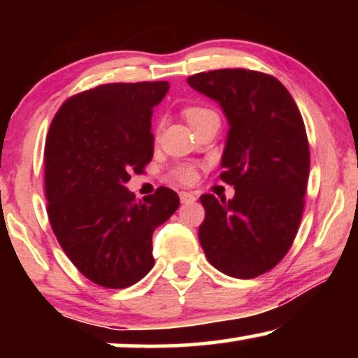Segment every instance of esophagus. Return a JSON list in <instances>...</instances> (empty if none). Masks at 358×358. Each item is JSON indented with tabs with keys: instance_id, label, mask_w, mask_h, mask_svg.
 Here are the masks:
<instances>
[{
	"instance_id": "esophagus-1",
	"label": "esophagus",
	"mask_w": 358,
	"mask_h": 358,
	"mask_svg": "<svg viewBox=\"0 0 358 358\" xmlns=\"http://www.w3.org/2000/svg\"><path fill=\"white\" fill-rule=\"evenodd\" d=\"M179 199L182 203H192V202H195V199L197 197H195V194H192V192H180Z\"/></svg>"
}]
</instances>
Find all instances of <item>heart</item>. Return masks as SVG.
I'll list each match as a JSON object with an SVG mask.
<instances>
[{
    "mask_svg": "<svg viewBox=\"0 0 358 358\" xmlns=\"http://www.w3.org/2000/svg\"><path fill=\"white\" fill-rule=\"evenodd\" d=\"M210 114H215V112L207 109V107H202V106H192V107H187V109L184 110L185 119H187L190 125L202 119V117L210 115ZM195 176H197V173H195V169L192 168V166H179V168L174 171V178L185 184L192 182V180L195 179Z\"/></svg>",
    "mask_w": 358,
    "mask_h": 358,
    "instance_id": "heart-1",
    "label": "heart"
}]
</instances>
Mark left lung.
<instances>
[{
    "mask_svg": "<svg viewBox=\"0 0 358 358\" xmlns=\"http://www.w3.org/2000/svg\"><path fill=\"white\" fill-rule=\"evenodd\" d=\"M217 101L229 124L220 178L231 200L200 197L199 239L208 262L234 278H254L277 266L300 227L310 176V145L301 114L277 78L224 68L187 78Z\"/></svg>",
    "mask_w": 358,
    "mask_h": 358,
    "instance_id": "8db88e82",
    "label": "left lung"
}]
</instances>
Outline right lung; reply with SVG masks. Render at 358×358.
<instances>
[{
	"mask_svg": "<svg viewBox=\"0 0 358 358\" xmlns=\"http://www.w3.org/2000/svg\"><path fill=\"white\" fill-rule=\"evenodd\" d=\"M168 90V81L101 85L63 102L48 129V220L75 267L101 287L127 288L151 271L153 231L179 207L168 187L143 200L125 187L153 158L151 115Z\"/></svg>",
	"mask_w": 358,
	"mask_h": 358,
	"instance_id": "right-lung-1",
	"label": "right lung"
}]
</instances>
